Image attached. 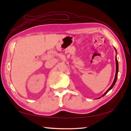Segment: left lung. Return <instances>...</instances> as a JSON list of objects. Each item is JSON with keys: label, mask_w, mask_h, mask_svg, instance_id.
I'll list each match as a JSON object with an SVG mask.
<instances>
[{"label": "left lung", "mask_w": 131, "mask_h": 131, "mask_svg": "<svg viewBox=\"0 0 131 131\" xmlns=\"http://www.w3.org/2000/svg\"><path fill=\"white\" fill-rule=\"evenodd\" d=\"M114 49H115V52H116V49L114 48ZM115 62H116V73H115V78H114V81H113V83H112V85L110 86V87L108 89V90L106 91V92L105 93H104L102 94V97H103V96H104L106 94L108 91H109L110 90H112V89L113 88V87H114V85H115V83H116V79H117V77H118V60H117V58H116V57H115ZM101 97H100L99 98H98V99H100L101 98Z\"/></svg>", "instance_id": "1"}]
</instances>
